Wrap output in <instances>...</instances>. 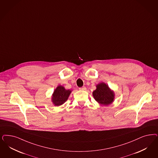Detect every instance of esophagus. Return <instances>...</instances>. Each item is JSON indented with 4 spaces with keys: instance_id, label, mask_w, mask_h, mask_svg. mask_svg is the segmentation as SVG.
I'll use <instances>...</instances> for the list:
<instances>
[{
    "instance_id": "obj_1",
    "label": "esophagus",
    "mask_w": 158,
    "mask_h": 158,
    "mask_svg": "<svg viewBox=\"0 0 158 158\" xmlns=\"http://www.w3.org/2000/svg\"><path fill=\"white\" fill-rule=\"evenodd\" d=\"M79 89L81 90H86V87H85V86H83V87H80Z\"/></svg>"
}]
</instances>
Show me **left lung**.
<instances>
[{"instance_id": "8db88e82", "label": "left lung", "mask_w": 158, "mask_h": 158, "mask_svg": "<svg viewBox=\"0 0 158 158\" xmlns=\"http://www.w3.org/2000/svg\"><path fill=\"white\" fill-rule=\"evenodd\" d=\"M97 89L93 91V96L94 99L101 104L107 106L114 100V92L104 83L97 85Z\"/></svg>"}]
</instances>
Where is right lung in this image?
<instances>
[{
	"mask_svg": "<svg viewBox=\"0 0 158 158\" xmlns=\"http://www.w3.org/2000/svg\"><path fill=\"white\" fill-rule=\"evenodd\" d=\"M71 92V90H66L62 86H58L52 94V100L55 106H58L64 103L68 100Z\"/></svg>",
	"mask_w": 158,
	"mask_h": 158,
	"instance_id": "obj_1",
	"label": "right lung"
}]
</instances>
